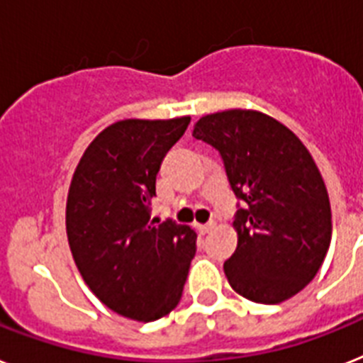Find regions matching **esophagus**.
<instances>
[{"mask_svg": "<svg viewBox=\"0 0 363 363\" xmlns=\"http://www.w3.org/2000/svg\"><path fill=\"white\" fill-rule=\"evenodd\" d=\"M196 227H197V230H199L201 234H206V233H210V230H212V228H214V223H205V225L197 223Z\"/></svg>", "mask_w": 363, "mask_h": 363, "instance_id": "esophagus-1", "label": "esophagus"}]
</instances>
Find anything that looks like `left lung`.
<instances>
[{"mask_svg": "<svg viewBox=\"0 0 363 363\" xmlns=\"http://www.w3.org/2000/svg\"><path fill=\"white\" fill-rule=\"evenodd\" d=\"M194 138L214 147L242 203L238 247L223 264L233 290L277 304L315 277L330 245L328 194L312 155L288 127L255 111L201 118Z\"/></svg>", "mask_w": 363, "mask_h": 363, "instance_id": "1", "label": "left lung"}]
</instances>
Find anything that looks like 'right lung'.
<instances>
[{"instance_id":"right-lung-1","label":"right lung","mask_w":363,"mask_h":363,"mask_svg":"<svg viewBox=\"0 0 363 363\" xmlns=\"http://www.w3.org/2000/svg\"><path fill=\"white\" fill-rule=\"evenodd\" d=\"M190 118L125 120L84 151L69 184L66 233L73 260L105 306L136 321H157L182 297L196 233L151 218L157 173Z\"/></svg>"}]
</instances>
